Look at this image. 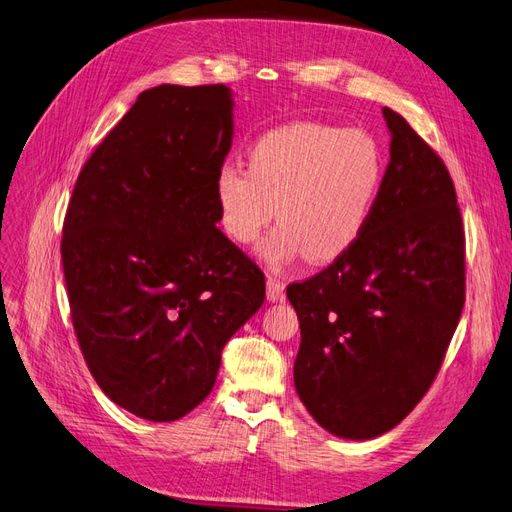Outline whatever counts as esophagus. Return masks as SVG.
Returning <instances> with one entry per match:
<instances>
[{"mask_svg": "<svg viewBox=\"0 0 512 512\" xmlns=\"http://www.w3.org/2000/svg\"><path fill=\"white\" fill-rule=\"evenodd\" d=\"M266 296H268L270 303H281V300L285 298V285L281 281H277V279L268 277V281H266Z\"/></svg>", "mask_w": 512, "mask_h": 512, "instance_id": "1", "label": "esophagus"}]
</instances>
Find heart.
Returning a JSON list of instances; mask_svg holds the SVG:
<instances>
[{"instance_id": "b5f03b06", "label": "heart", "mask_w": 512, "mask_h": 512, "mask_svg": "<svg viewBox=\"0 0 512 512\" xmlns=\"http://www.w3.org/2000/svg\"><path fill=\"white\" fill-rule=\"evenodd\" d=\"M385 179L381 144L363 129L290 123L261 136L248 168H218L214 192L220 227L233 242L251 244L277 216L281 222L257 246L270 268L305 255L329 264L346 255L368 229Z\"/></svg>"}]
</instances>
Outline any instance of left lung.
Listing matches in <instances>:
<instances>
[{
    "mask_svg": "<svg viewBox=\"0 0 512 512\" xmlns=\"http://www.w3.org/2000/svg\"><path fill=\"white\" fill-rule=\"evenodd\" d=\"M381 199L361 240L287 287L300 322L298 398L331 435L368 441L409 415L435 381L465 303V235L441 157L400 114Z\"/></svg>",
    "mask_w": 512,
    "mask_h": 512,
    "instance_id": "1",
    "label": "left lung"
}]
</instances>
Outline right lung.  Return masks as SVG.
Wrapping results in <instances>:
<instances>
[{
	"mask_svg": "<svg viewBox=\"0 0 512 512\" xmlns=\"http://www.w3.org/2000/svg\"><path fill=\"white\" fill-rule=\"evenodd\" d=\"M225 84L144 90L77 177L62 231L71 318L106 396L175 422L214 389L222 348L266 298L216 222L233 140Z\"/></svg>",
	"mask_w": 512,
	"mask_h": 512,
	"instance_id": "obj_1",
	"label": "right lung"
}]
</instances>
